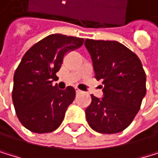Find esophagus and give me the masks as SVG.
I'll use <instances>...</instances> for the list:
<instances>
[{
  "label": "esophagus",
  "instance_id": "esophagus-1",
  "mask_svg": "<svg viewBox=\"0 0 158 158\" xmlns=\"http://www.w3.org/2000/svg\"><path fill=\"white\" fill-rule=\"evenodd\" d=\"M76 92H77V94H80V93H81V92H82V91H81V90H80L78 88H76Z\"/></svg>",
  "mask_w": 158,
  "mask_h": 158
}]
</instances>
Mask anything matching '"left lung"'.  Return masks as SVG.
Returning a JSON list of instances; mask_svg holds the SVG:
<instances>
[{
    "label": "left lung",
    "mask_w": 158,
    "mask_h": 158,
    "mask_svg": "<svg viewBox=\"0 0 158 158\" xmlns=\"http://www.w3.org/2000/svg\"><path fill=\"white\" fill-rule=\"evenodd\" d=\"M103 98L91 95L85 110L89 126L103 134L123 131L133 121L146 95V73L139 57L115 40H85Z\"/></svg>",
    "instance_id": "8db88e82"
}]
</instances>
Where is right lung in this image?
<instances>
[{
    "instance_id": "1",
    "label": "right lung",
    "mask_w": 158,
    "mask_h": 158,
    "mask_svg": "<svg viewBox=\"0 0 158 158\" xmlns=\"http://www.w3.org/2000/svg\"><path fill=\"white\" fill-rule=\"evenodd\" d=\"M82 38L52 34L40 40L22 58L13 77L12 101L19 121L34 133L56 130L76 96L68 86L61 90L52 81L67 52L83 44Z\"/></svg>"
}]
</instances>
